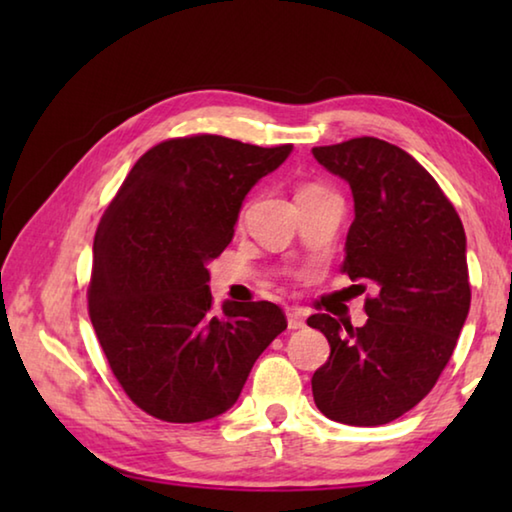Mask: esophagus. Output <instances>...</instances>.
<instances>
[{
  "label": "esophagus",
  "mask_w": 512,
  "mask_h": 512,
  "mask_svg": "<svg viewBox=\"0 0 512 512\" xmlns=\"http://www.w3.org/2000/svg\"><path fill=\"white\" fill-rule=\"evenodd\" d=\"M287 323H289V329H302L307 323H305V314H302L300 309H289L287 311Z\"/></svg>",
  "instance_id": "1"
}]
</instances>
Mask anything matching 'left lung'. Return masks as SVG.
<instances>
[{
	"mask_svg": "<svg viewBox=\"0 0 512 512\" xmlns=\"http://www.w3.org/2000/svg\"><path fill=\"white\" fill-rule=\"evenodd\" d=\"M311 153L352 189L341 271L377 287L363 327L307 318L332 350L311 391L329 420L377 427L411 411L452 357L470 311L465 230L431 173L400 146L354 137Z\"/></svg>",
	"mask_w": 512,
	"mask_h": 512,
	"instance_id": "8db88e82",
	"label": "left lung"
}]
</instances>
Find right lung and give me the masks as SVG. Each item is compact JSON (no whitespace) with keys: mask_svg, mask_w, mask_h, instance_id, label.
<instances>
[{"mask_svg":"<svg viewBox=\"0 0 512 512\" xmlns=\"http://www.w3.org/2000/svg\"><path fill=\"white\" fill-rule=\"evenodd\" d=\"M291 144L262 149L192 135L146 151L94 235L90 320L126 395L164 422H203L239 400L277 334L273 302L212 311L210 271L235 235L241 203Z\"/></svg>","mask_w":512,"mask_h":512,"instance_id":"right-lung-1","label":"right lung"}]
</instances>
